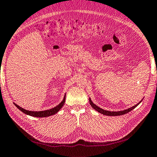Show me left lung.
I'll return each instance as SVG.
<instances>
[{"label": "left lung", "instance_id": "obj_1", "mask_svg": "<svg viewBox=\"0 0 157 157\" xmlns=\"http://www.w3.org/2000/svg\"><path fill=\"white\" fill-rule=\"evenodd\" d=\"M90 103L91 106L93 108H94L95 110L98 111V112H100L101 114H103L104 115H107V116H120V115H123V114H127L128 112H130L134 109V108H136V107L139 105V104L141 102V101H140L139 103H137L136 105H135L133 107H132V108L127 109H125V110H123V111H119V112H110V111H107V110H104L102 108H99V107H98L97 105H96L95 104H94L92 103V101H91V99L90 98Z\"/></svg>", "mask_w": 157, "mask_h": 157}]
</instances>
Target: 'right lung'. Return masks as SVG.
<instances>
[{"mask_svg": "<svg viewBox=\"0 0 157 157\" xmlns=\"http://www.w3.org/2000/svg\"><path fill=\"white\" fill-rule=\"evenodd\" d=\"M65 101V95L64 97V98H63V101H61V103H60L59 105L55 107V108L50 109H48V110H45V111H39V112H34V111H29V110H26L23 108H21L20 106L16 105V103H14V105H16V107H17V108H18L20 109L21 111H22L23 113L26 114L27 115H29V116L32 117H47L49 116H52V115L55 114L56 113H57L59 112L60 108H62L64 105Z\"/></svg>", "mask_w": 157, "mask_h": 157, "instance_id": "add662e5", "label": "right lung"}]
</instances>
